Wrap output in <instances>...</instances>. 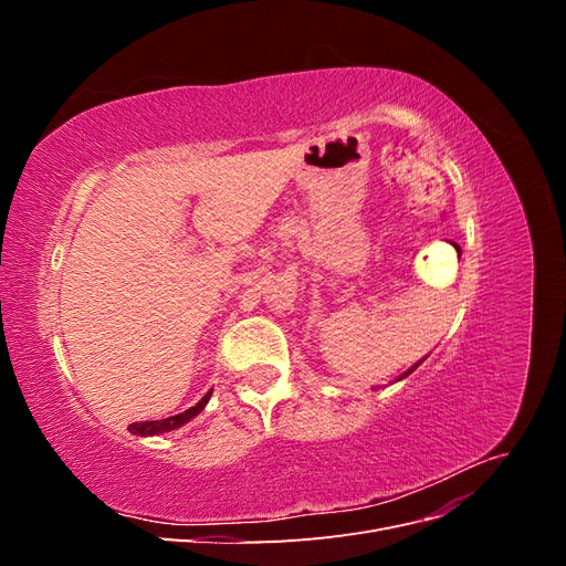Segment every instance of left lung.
I'll use <instances>...</instances> for the list:
<instances>
[{
    "label": "left lung",
    "mask_w": 566,
    "mask_h": 566,
    "mask_svg": "<svg viewBox=\"0 0 566 566\" xmlns=\"http://www.w3.org/2000/svg\"><path fill=\"white\" fill-rule=\"evenodd\" d=\"M418 366H420V361H418V364H416V366H413V368H408V370H406V373H403V375H401V378H406V375H410V373H413V370H416V368H418ZM401 378H399V380H401Z\"/></svg>",
    "instance_id": "1"
}]
</instances>
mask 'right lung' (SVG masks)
<instances>
[{"label":"right lung","mask_w":566,"mask_h":566,"mask_svg":"<svg viewBox=\"0 0 566 566\" xmlns=\"http://www.w3.org/2000/svg\"><path fill=\"white\" fill-rule=\"evenodd\" d=\"M210 397H212V391H208L205 394V397L196 403V406H191L188 410H184V413H179V416H172V418H163V420H146V422H132L129 424V432L132 434H139V437H153V434H163V432H172V430H177V427H181V424H186L188 420L191 418H196L200 410L205 408V403L210 401Z\"/></svg>","instance_id":"obj_1"}]
</instances>
